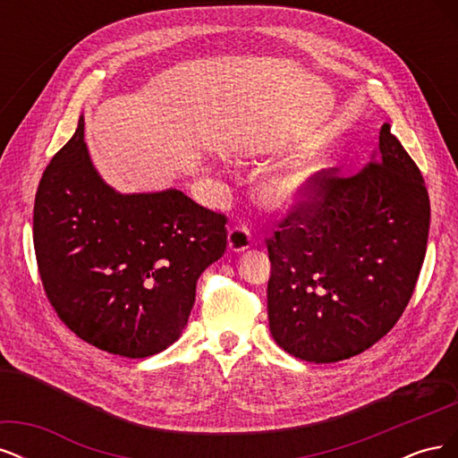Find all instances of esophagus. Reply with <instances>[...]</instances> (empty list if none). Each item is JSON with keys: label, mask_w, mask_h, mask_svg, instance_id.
I'll use <instances>...</instances> for the list:
<instances>
[{"label": "esophagus", "mask_w": 458, "mask_h": 458, "mask_svg": "<svg viewBox=\"0 0 458 458\" xmlns=\"http://www.w3.org/2000/svg\"><path fill=\"white\" fill-rule=\"evenodd\" d=\"M250 244H252V234H250V231H248L246 227H233L231 231H229V234H227V248L231 252H237V254H241V252H244V250H248V248H250Z\"/></svg>", "instance_id": "obj_1"}]
</instances>
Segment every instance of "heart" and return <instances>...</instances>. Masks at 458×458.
Instances as JSON below:
<instances>
[{
    "label": "heart",
    "instance_id": "obj_1",
    "mask_svg": "<svg viewBox=\"0 0 458 458\" xmlns=\"http://www.w3.org/2000/svg\"><path fill=\"white\" fill-rule=\"evenodd\" d=\"M321 164L300 162L288 165L284 170L269 174L258 185L256 195L259 202L275 212H293L306 206L317 187V179L321 175Z\"/></svg>",
    "mask_w": 458,
    "mask_h": 458
}]
</instances>
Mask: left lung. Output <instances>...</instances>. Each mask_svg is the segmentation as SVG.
<instances>
[{"instance_id":"1","label":"left lung","mask_w":458,"mask_h":458,"mask_svg":"<svg viewBox=\"0 0 458 458\" xmlns=\"http://www.w3.org/2000/svg\"><path fill=\"white\" fill-rule=\"evenodd\" d=\"M429 199L419 165L384 123L365 168L321 172L315 195L266 241L275 342L301 361L369 350L403 315L419 281Z\"/></svg>"}]
</instances>
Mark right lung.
<instances>
[{
    "instance_id": "obj_1",
    "label": "right lung",
    "mask_w": 458,
    "mask_h": 458,
    "mask_svg": "<svg viewBox=\"0 0 458 458\" xmlns=\"http://www.w3.org/2000/svg\"><path fill=\"white\" fill-rule=\"evenodd\" d=\"M225 224L177 189L120 195L108 187L80 116L36 192L41 284L78 338L120 357L155 355L187 327L199 276L225 252Z\"/></svg>"
}]
</instances>
